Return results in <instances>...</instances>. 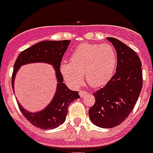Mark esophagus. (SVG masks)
<instances>
[{"label":"esophagus","instance_id":"1","mask_svg":"<svg viewBox=\"0 0 153 153\" xmlns=\"http://www.w3.org/2000/svg\"><path fill=\"white\" fill-rule=\"evenodd\" d=\"M79 94H80V97L82 98V97H84V96H85V95H86L87 92H86V91H80V92H79Z\"/></svg>","mask_w":153,"mask_h":153}]
</instances>
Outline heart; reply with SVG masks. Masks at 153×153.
Returning <instances> with one entry per match:
<instances>
[{
	"label": "heart",
	"instance_id": "obj_1",
	"mask_svg": "<svg viewBox=\"0 0 153 153\" xmlns=\"http://www.w3.org/2000/svg\"><path fill=\"white\" fill-rule=\"evenodd\" d=\"M116 65L117 54L113 46L84 43L72 53L70 62L61 64L60 73L65 82L73 88L80 86L84 73L90 85L100 87L112 78Z\"/></svg>",
	"mask_w": 153,
	"mask_h": 153
}]
</instances>
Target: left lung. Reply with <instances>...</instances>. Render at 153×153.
Returning <instances> with one entry per match:
<instances>
[{
	"label": "left lung",
	"mask_w": 153,
	"mask_h": 153,
	"mask_svg": "<svg viewBox=\"0 0 153 153\" xmlns=\"http://www.w3.org/2000/svg\"><path fill=\"white\" fill-rule=\"evenodd\" d=\"M117 53L115 74L93 93L96 102L89 109L91 123L101 128L118 126L128 117L142 88L141 62L134 50L120 40L108 37Z\"/></svg>",
	"instance_id": "1"
}]
</instances>
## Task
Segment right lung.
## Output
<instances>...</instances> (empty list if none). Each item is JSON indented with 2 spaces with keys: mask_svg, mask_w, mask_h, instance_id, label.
Listing matches in <instances>:
<instances>
[{
  "mask_svg": "<svg viewBox=\"0 0 153 153\" xmlns=\"http://www.w3.org/2000/svg\"><path fill=\"white\" fill-rule=\"evenodd\" d=\"M70 40L62 41H42L22 52L14 64L12 86L15 93L14 83L17 72L20 67L31 63H46L53 66L57 84L55 94L51 102L45 108L36 112H30L18 102L19 110L24 116L33 126L42 129H51L64 123L68 107L71 102L80 98L78 92L73 91L63 83V77L60 73V65Z\"/></svg>",
  "mask_w": 153,
  "mask_h": 153,
  "instance_id": "1",
  "label": "right lung"
}]
</instances>
